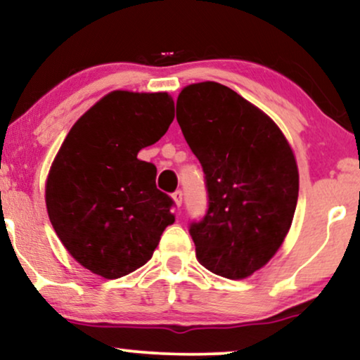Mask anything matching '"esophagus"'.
<instances>
[{
  "instance_id": "esophagus-1",
  "label": "esophagus",
  "mask_w": 360,
  "mask_h": 360,
  "mask_svg": "<svg viewBox=\"0 0 360 360\" xmlns=\"http://www.w3.org/2000/svg\"><path fill=\"white\" fill-rule=\"evenodd\" d=\"M172 198H174V203H175V207L176 208H180L181 207V200H184V193H181L180 190H176L174 195H172Z\"/></svg>"
}]
</instances>
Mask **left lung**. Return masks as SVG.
I'll use <instances>...</instances> for the list:
<instances>
[{"instance_id":"8db88e82","label":"left lung","mask_w":360,"mask_h":360,"mask_svg":"<svg viewBox=\"0 0 360 360\" xmlns=\"http://www.w3.org/2000/svg\"><path fill=\"white\" fill-rule=\"evenodd\" d=\"M176 120L207 179L208 212L190 226L198 263L218 276L248 278L291 228L300 193L292 148L268 114L213 81L181 89Z\"/></svg>"}]
</instances>
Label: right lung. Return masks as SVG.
Wrapping results in <instances>:
<instances>
[{
	"label": "right lung",
	"mask_w": 360,
	"mask_h": 360,
	"mask_svg": "<svg viewBox=\"0 0 360 360\" xmlns=\"http://www.w3.org/2000/svg\"><path fill=\"white\" fill-rule=\"evenodd\" d=\"M174 117L169 92L112 91L56 153L46 179L49 220L69 255L97 276L117 279L146 264L175 221L155 165L137 158Z\"/></svg>",
	"instance_id": "right-lung-1"
}]
</instances>
